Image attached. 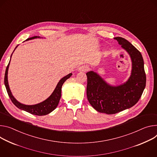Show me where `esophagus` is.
Listing matches in <instances>:
<instances>
[{"instance_id": "esophagus-1", "label": "esophagus", "mask_w": 157, "mask_h": 157, "mask_svg": "<svg viewBox=\"0 0 157 157\" xmlns=\"http://www.w3.org/2000/svg\"><path fill=\"white\" fill-rule=\"evenodd\" d=\"M88 69H89L88 67L82 66H81L78 70H79V71H81V72H86V71H87Z\"/></svg>"}]
</instances>
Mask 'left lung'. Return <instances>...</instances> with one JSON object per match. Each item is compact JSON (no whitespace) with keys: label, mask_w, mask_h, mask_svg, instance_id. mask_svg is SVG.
<instances>
[{"label":"left lung","mask_w":157,"mask_h":157,"mask_svg":"<svg viewBox=\"0 0 157 157\" xmlns=\"http://www.w3.org/2000/svg\"><path fill=\"white\" fill-rule=\"evenodd\" d=\"M130 55L132 62L130 77L124 83L113 86L93 71L86 73V94L90 105L98 112L113 115L134 106L146 86L144 62L140 52L121 37L114 38Z\"/></svg>","instance_id":"obj_1"}]
</instances>
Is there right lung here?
Returning <instances> with one entry per match:
<instances>
[{
	"instance_id": "add662e5",
	"label": "right lung",
	"mask_w": 157,
	"mask_h": 157,
	"mask_svg": "<svg viewBox=\"0 0 157 157\" xmlns=\"http://www.w3.org/2000/svg\"><path fill=\"white\" fill-rule=\"evenodd\" d=\"M39 37H40L39 36H34V37L27 39L26 40H31L33 39H36V38H39ZM16 48H15V49H16ZM15 49L13 50V51H15ZM12 54H11V56H12ZM10 58H11V57H10ZM10 61H9V63L6 67V70L5 77H4V84H5V86H6L8 95H9L10 99H11L12 102L13 103V105L22 110L25 111L31 114H33V115H37V116L46 115H48V114L52 112L53 110H54L56 108V107L58 106L59 100H60V98L61 96V88H62L63 84L66 81V80H67L68 78H69L71 76L72 73H69V75H66V76L63 78L59 81L58 84H57L55 90H54L53 93L51 94V95L48 98H47L46 99V100H44V101H42L40 103L36 104V105H26L22 104L20 102H19L18 101H17L16 99L13 96V95L10 91V90L9 88L8 79H7V74H8V69H9V67Z\"/></svg>"
}]
</instances>
